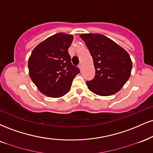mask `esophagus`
Wrapping results in <instances>:
<instances>
[{
	"instance_id": "esophagus-1",
	"label": "esophagus",
	"mask_w": 153,
	"mask_h": 153,
	"mask_svg": "<svg viewBox=\"0 0 153 153\" xmlns=\"http://www.w3.org/2000/svg\"><path fill=\"white\" fill-rule=\"evenodd\" d=\"M78 68H80V71H82V64H80V65H78Z\"/></svg>"
}]
</instances>
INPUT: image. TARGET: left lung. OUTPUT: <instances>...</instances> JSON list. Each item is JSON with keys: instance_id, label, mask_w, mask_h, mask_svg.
Listing matches in <instances>:
<instances>
[{"instance_id": "1", "label": "left lung", "mask_w": 153, "mask_h": 153, "mask_svg": "<svg viewBox=\"0 0 153 153\" xmlns=\"http://www.w3.org/2000/svg\"><path fill=\"white\" fill-rule=\"evenodd\" d=\"M80 37L92 56L96 70L94 78L86 81L89 90L103 96L118 92L130 77L132 63L129 54L102 34H84Z\"/></svg>"}]
</instances>
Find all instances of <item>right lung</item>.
Masks as SVG:
<instances>
[{
    "label": "right lung",
    "mask_w": 153,
    "mask_h": 153,
    "mask_svg": "<svg viewBox=\"0 0 153 153\" xmlns=\"http://www.w3.org/2000/svg\"><path fill=\"white\" fill-rule=\"evenodd\" d=\"M73 39V35L58 33L46 39L31 52L28 62L30 78L49 97H61L69 92L73 78L80 73L68 53Z\"/></svg>",
    "instance_id": "add662e5"
}]
</instances>
